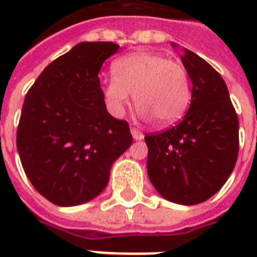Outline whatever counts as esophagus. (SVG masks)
I'll return each mask as SVG.
<instances>
[{
    "label": "esophagus",
    "instance_id": "obj_1",
    "mask_svg": "<svg viewBox=\"0 0 257 257\" xmlns=\"http://www.w3.org/2000/svg\"><path fill=\"white\" fill-rule=\"evenodd\" d=\"M131 133H132V136L135 140H143V139H144V133L141 132L140 129L135 128V126L131 128Z\"/></svg>",
    "mask_w": 257,
    "mask_h": 257
}]
</instances>
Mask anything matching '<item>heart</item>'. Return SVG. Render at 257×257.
Returning a JSON list of instances; mask_svg holds the SVG:
<instances>
[{
    "label": "heart",
    "instance_id": "b5f03b06",
    "mask_svg": "<svg viewBox=\"0 0 257 257\" xmlns=\"http://www.w3.org/2000/svg\"><path fill=\"white\" fill-rule=\"evenodd\" d=\"M113 73L102 82L106 108L121 117L131 104V93L143 118L171 125L183 117L191 101V81L185 66L160 53L135 52L113 64Z\"/></svg>",
    "mask_w": 257,
    "mask_h": 257
}]
</instances>
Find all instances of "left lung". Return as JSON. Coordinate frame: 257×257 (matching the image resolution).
Returning <instances> with one entry per match:
<instances>
[{
    "label": "left lung",
    "mask_w": 257,
    "mask_h": 257,
    "mask_svg": "<svg viewBox=\"0 0 257 257\" xmlns=\"http://www.w3.org/2000/svg\"><path fill=\"white\" fill-rule=\"evenodd\" d=\"M191 106L179 124L145 136L147 168L164 199L183 205L208 200L223 187L239 155V118L227 85L205 60L184 49Z\"/></svg>",
    "instance_id": "left-lung-1"
}]
</instances>
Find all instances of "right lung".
Masks as SVG:
<instances>
[{
	"label": "right lung",
	"mask_w": 257,
	"mask_h": 257,
	"mask_svg": "<svg viewBox=\"0 0 257 257\" xmlns=\"http://www.w3.org/2000/svg\"><path fill=\"white\" fill-rule=\"evenodd\" d=\"M120 46L80 42L50 62L22 105L17 149L36 191L60 207L94 199L110 167L131 147L125 120L106 110L98 72Z\"/></svg>",
	"instance_id": "1"
}]
</instances>
